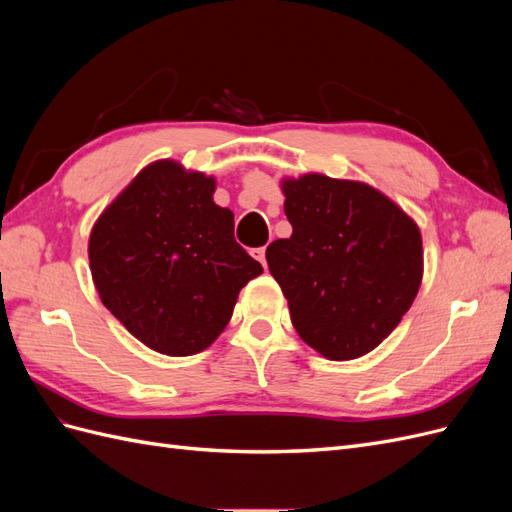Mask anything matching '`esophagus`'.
Masks as SVG:
<instances>
[{"instance_id":"1","label":"esophagus","mask_w":512,"mask_h":512,"mask_svg":"<svg viewBox=\"0 0 512 512\" xmlns=\"http://www.w3.org/2000/svg\"><path fill=\"white\" fill-rule=\"evenodd\" d=\"M252 256L260 260V265L267 269V247H256V250H252Z\"/></svg>"}]
</instances>
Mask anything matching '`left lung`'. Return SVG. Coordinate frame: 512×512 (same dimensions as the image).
<instances>
[{
  "label": "left lung",
  "mask_w": 512,
  "mask_h": 512,
  "mask_svg": "<svg viewBox=\"0 0 512 512\" xmlns=\"http://www.w3.org/2000/svg\"><path fill=\"white\" fill-rule=\"evenodd\" d=\"M288 239L267 247L292 327L331 361L374 350L410 309L423 277L418 226L361 181L286 179Z\"/></svg>",
  "instance_id": "1"
}]
</instances>
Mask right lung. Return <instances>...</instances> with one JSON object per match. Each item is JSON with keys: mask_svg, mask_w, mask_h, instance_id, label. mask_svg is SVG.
I'll use <instances>...</instances> for the list:
<instances>
[{"mask_svg": "<svg viewBox=\"0 0 512 512\" xmlns=\"http://www.w3.org/2000/svg\"><path fill=\"white\" fill-rule=\"evenodd\" d=\"M215 179L153 162L100 215L89 267L100 299L151 350L190 356L215 342L239 290L262 273L235 241Z\"/></svg>", "mask_w": 512, "mask_h": 512, "instance_id": "add662e5", "label": "right lung"}]
</instances>
